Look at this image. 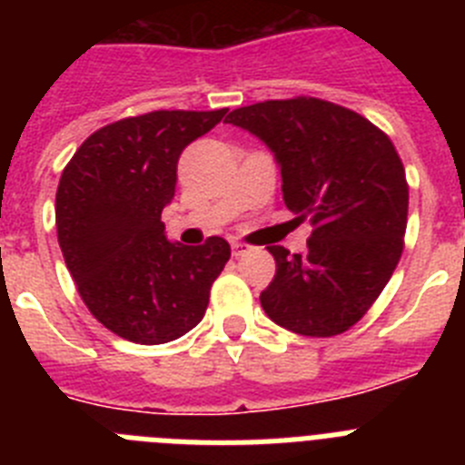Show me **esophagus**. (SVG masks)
<instances>
[{
    "label": "esophagus",
    "instance_id": "34e87169",
    "mask_svg": "<svg viewBox=\"0 0 465 465\" xmlns=\"http://www.w3.org/2000/svg\"><path fill=\"white\" fill-rule=\"evenodd\" d=\"M230 246H232V256H242V253H246L249 249H252V246L244 244V242H240V240H235Z\"/></svg>",
    "mask_w": 465,
    "mask_h": 465
}]
</instances>
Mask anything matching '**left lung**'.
<instances>
[{
  "instance_id": "1",
  "label": "left lung",
  "mask_w": 465,
  "mask_h": 465,
  "mask_svg": "<svg viewBox=\"0 0 465 465\" xmlns=\"http://www.w3.org/2000/svg\"><path fill=\"white\" fill-rule=\"evenodd\" d=\"M225 123L265 142L283 203L314 225L305 253L268 246L277 272L262 310L307 338L349 331L401 261L410 195L396 146L361 114L316 97L240 106Z\"/></svg>"
}]
</instances>
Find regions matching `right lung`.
I'll return each mask as SVG.
<instances>
[{
	"label": "right lung",
	"instance_id": "obj_1",
	"mask_svg": "<svg viewBox=\"0 0 465 465\" xmlns=\"http://www.w3.org/2000/svg\"><path fill=\"white\" fill-rule=\"evenodd\" d=\"M225 111L123 118L90 134L63 170L57 242L90 314L118 338L165 344L203 322L230 244L170 242L160 213L174 197L182 151Z\"/></svg>",
	"mask_w": 465,
	"mask_h": 465
}]
</instances>
